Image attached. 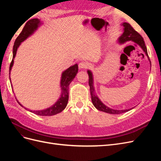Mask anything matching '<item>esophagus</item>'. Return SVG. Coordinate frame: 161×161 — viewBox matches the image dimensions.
<instances>
[{"label": "esophagus", "instance_id": "esophagus-1", "mask_svg": "<svg viewBox=\"0 0 161 161\" xmlns=\"http://www.w3.org/2000/svg\"><path fill=\"white\" fill-rule=\"evenodd\" d=\"M79 67L80 69H85L88 67V64L85 62H81L79 63Z\"/></svg>", "mask_w": 161, "mask_h": 161}]
</instances>
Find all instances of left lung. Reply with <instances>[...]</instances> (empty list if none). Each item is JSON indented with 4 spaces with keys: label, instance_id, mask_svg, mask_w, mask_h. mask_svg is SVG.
<instances>
[{
    "label": "left lung",
    "instance_id": "obj_1",
    "mask_svg": "<svg viewBox=\"0 0 161 161\" xmlns=\"http://www.w3.org/2000/svg\"><path fill=\"white\" fill-rule=\"evenodd\" d=\"M121 25L124 26V33H122V35L118 38V42L120 44H121V43H124L125 42H127L129 41L133 42L134 43H135V45H138L141 48H142V50L146 53V55L148 58L147 47L145 46V43L142 37L141 36L137 31H135L134 29L131 27L130 24H129L128 23H123ZM148 60L150 61L149 58ZM87 73H88L89 75V85L90 86L92 103L95 107L96 109L110 114H119L124 113V112H127L131 109V108L122 110L114 109L109 108V107L106 106L105 104L102 103L101 100L99 99V97L95 94V91L93 86V76H92V73L91 72V70H87Z\"/></svg>",
    "mask_w": 161,
    "mask_h": 161
}]
</instances>
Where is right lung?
Returning <instances> with one entry per match:
<instances>
[{
  "label": "right lung",
  "mask_w": 161,
  "mask_h": 161,
  "mask_svg": "<svg viewBox=\"0 0 161 161\" xmlns=\"http://www.w3.org/2000/svg\"><path fill=\"white\" fill-rule=\"evenodd\" d=\"M42 23L40 21L39 19H32L29 20L26 23L25 26H24L22 31L19 34V36L17 37L15 42L14 43L13 49V59L11 62L10 67H9V79L11 81V70L12 69V67L13 66L14 59L15 58L17 51L19 46L21 45V42L26 39L30 37L31 35L35 32L39 26ZM79 68H78V64H75V65L71 66L69 69L62 72V76H61V80H60V87H61V95L60 98L58 99L56 103L53 104L52 106L50 107L49 108H47L46 109H43L40 111H31L33 113H34L38 115L42 116H51L56 115L58 113H60L61 111L64 110L68 103V101H69V87L70 82L75 79L76 76ZM21 107H23L19 102L17 101ZM26 109L25 108H24Z\"/></svg>",
  "instance_id": "obj_1"
}]
</instances>
